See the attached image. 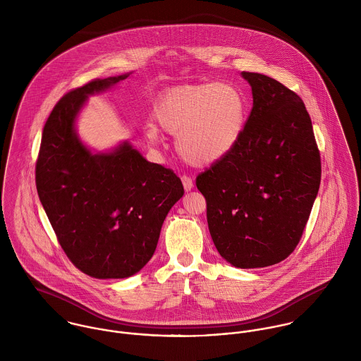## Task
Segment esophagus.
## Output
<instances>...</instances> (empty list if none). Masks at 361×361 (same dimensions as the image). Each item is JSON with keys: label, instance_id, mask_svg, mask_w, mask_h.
<instances>
[{"label": "esophagus", "instance_id": "1", "mask_svg": "<svg viewBox=\"0 0 361 361\" xmlns=\"http://www.w3.org/2000/svg\"><path fill=\"white\" fill-rule=\"evenodd\" d=\"M182 183H183V188H185L186 192H189V190L193 189V180H192L189 176L183 175V176H182Z\"/></svg>", "mask_w": 361, "mask_h": 361}]
</instances>
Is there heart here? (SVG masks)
Instances as JSON below:
<instances>
[{
    "mask_svg": "<svg viewBox=\"0 0 361 361\" xmlns=\"http://www.w3.org/2000/svg\"><path fill=\"white\" fill-rule=\"evenodd\" d=\"M159 126L176 137L179 154L199 166L211 165L238 145L246 122V102L232 85H185L166 90L155 104ZM147 137L159 142V130L149 125Z\"/></svg>",
    "mask_w": 361,
    "mask_h": 361,
    "instance_id": "obj_1",
    "label": "heart"
}]
</instances>
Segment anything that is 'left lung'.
<instances>
[{
    "label": "left lung",
    "instance_id": "8db88e82",
    "mask_svg": "<svg viewBox=\"0 0 361 361\" xmlns=\"http://www.w3.org/2000/svg\"><path fill=\"white\" fill-rule=\"evenodd\" d=\"M242 76L253 94L243 133L196 185L221 257L238 268H262L298 246L318 195L321 159L302 99L269 76Z\"/></svg>",
    "mask_w": 361,
    "mask_h": 361
}]
</instances>
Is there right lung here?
Instances as JSON below:
<instances>
[{
	"instance_id": "add662e5",
	"label": "right lung",
	"mask_w": 361,
	"mask_h": 361,
	"mask_svg": "<svg viewBox=\"0 0 361 361\" xmlns=\"http://www.w3.org/2000/svg\"><path fill=\"white\" fill-rule=\"evenodd\" d=\"M129 75L96 79L65 94L44 125L36 164L37 193L61 247L75 267L99 279L139 272L185 193L173 171L149 162L129 142L93 153L76 132L87 99Z\"/></svg>"
}]
</instances>
